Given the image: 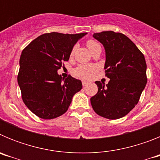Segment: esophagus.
Here are the masks:
<instances>
[{
	"mask_svg": "<svg viewBox=\"0 0 160 160\" xmlns=\"http://www.w3.org/2000/svg\"><path fill=\"white\" fill-rule=\"evenodd\" d=\"M87 85V82L82 81V86H83V87H86Z\"/></svg>",
	"mask_w": 160,
	"mask_h": 160,
	"instance_id": "34e87169",
	"label": "esophagus"
}]
</instances>
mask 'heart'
Segmentation results:
<instances>
[{"label": "heart", "mask_w": 160, "mask_h": 160, "mask_svg": "<svg viewBox=\"0 0 160 160\" xmlns=\"http://www.w3.org/2000/svg\"><path fill=\"white\" fill-rule=\"evenodd\" d=\"M87 46L89 48L90 51L97 46H99V44L96 42L94 40H89L87 42ZM76 50V46H73L70 52V56H73L74 52ZM98 67L95 65H80L78 67H76L73 70V74L77 77L82 79H90L94 76L95 72L97 71Z\"/></svg>", "instance_id": "obj_1"}]
</instances>
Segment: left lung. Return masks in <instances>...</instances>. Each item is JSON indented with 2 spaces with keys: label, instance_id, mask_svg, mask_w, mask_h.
I'll use <instances>...</instances> for the list:
<instances>
[{
  "label": "left lung",
  "instance_id": "1",
  "mask_svg": "<svg viewBox=\"0 0 160 160\" xmlns=\"http://www.w3.org/2000/svg\"><path fill=\"white\" fill-rule=\"evenodd\" d=\"M106 52L108 84L96 81L98 93L90 102L96 114L108 119L122 118L137 105L146 87L147 64L142 52L126 35L113 31L94 33Z\"/></svg>",
  "mask_w": 160,
  "mask_h": 160
}]
</instances>
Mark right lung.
Instances as JSON below:
<instances>
[{"instance_id":"obj_1","label":"right lung","mask_w":160,"mask_h":160,"mask_svg":"<svg viewBox=\"0 0 160 160\" xmlns=\"http://www.w3.org/2000/svg\"><path fill=\"white\" fill-rule=\"evenodd\" d=\"M87 34L53 32L38 37L22 50L18 82L25 106L39 118L52 119L67 111L82 82L58 73L78 41Z\"/></svg>"}]
</instances>
